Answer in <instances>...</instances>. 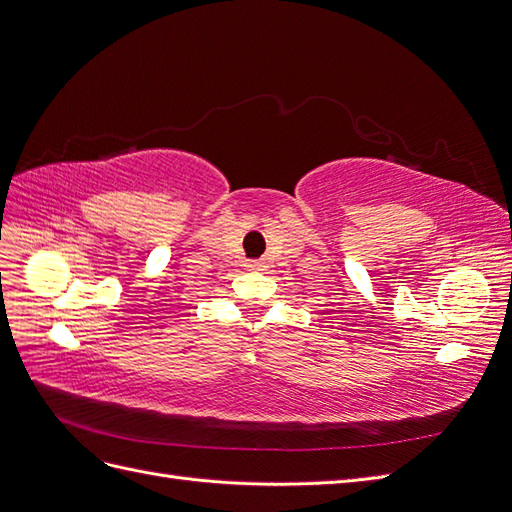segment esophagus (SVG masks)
<instances>
[{"label":"esophagus","mask_w":512,"mask_h":512,"mask_svg":"<svg viewBox=\"0 0 512 512\" xmlns=\"http://www.w3.org/2000/svg\"><path fill=\"white\" fill-rule=\"evenodd\" d=\"M245 267L250 271H262V267H265V265H262L260 260H250V262H245Z\"/></svg>","instance_id":"34e87169"}]
</instances>
